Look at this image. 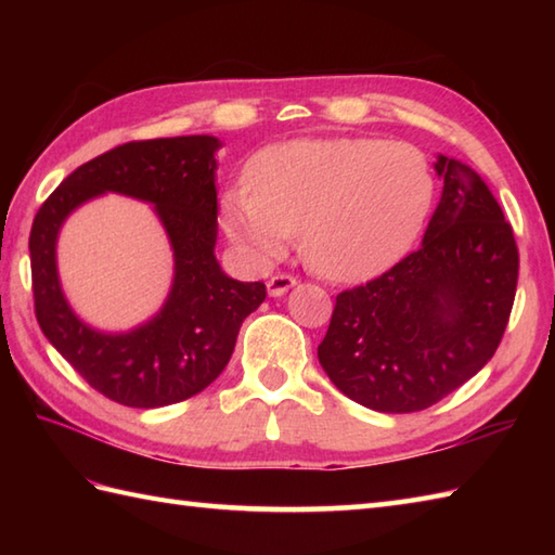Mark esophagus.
<instances>
[{
	"instance_id": "1",
	"label": "esophagus",
	"mask_w": 555,
	"mask_h": 555,
	"mask_svg": "<svg viewBox=\"0 0 555 555\" xmlns=\"http://www.w3.org/2000/svg\"><path fill=\"white\" fill-rule=\"evenodd\" d=\"M296 284H298L296 276H291V274H274V276H271V279L267 281V291H269L271 298H281L288 288H293Z\"/></svg>"
}]
</instances>
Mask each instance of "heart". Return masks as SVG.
Masks as SVG:
<instances>
[{
	"instance_id": "b5f03b06",
	"label": "heart",
	"mask_w": 555,
	"mask_h": 555,
	"mask_svg": "<svg viewBox=\"0 0 555 555\" xmlns=\"http://www.w3.org/2000/svg\"><path fill=\"white\" fill-rule=\"evenodd\" d=\"M250 185L221 199L229 238L271 264L300 231L317 274L360 281L393 264L417 241L436 181L422 150L403 140L312 138L274 145L250 164Z\"/></svg>"
}]
</instances>
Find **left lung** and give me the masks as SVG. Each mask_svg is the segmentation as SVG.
<instances>
[{"label":"left lung","instance_id":"1","mask_svg":"<svg viewBox=\"0 0 555 555\" xmlns=\"http://www.w3.org/2000/svg\"><path fill=\"white\" fill-rule=\"evenodd\" d=\"M441 203L415 253L336 296L317 358L328 379L376 412H417L485 367L517 288L513 227L481 176L439 155Z\"/></svg>","mask_w":555,"mask_h":555}]
</instances>
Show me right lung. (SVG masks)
Instances as JSON below:
<instances>
[{"instance_id":"obj_1","label":"right lung","mask_w":555,"mask_h":555,"mask_svg":"<svg viewBox=\"0 0 555 555\" xmlns=\"http://www.w3.org/2000/svg\"><path fill=\"white\" fill-rule=\"evenodd\" d=\"M211 135L135 140L90 159L44 199L30 229L35 317L47 340L104 398L128 408L181 403L217 379L241 324L267 298L215 257L217 188ZM121 192L156 205L175 247V286L163 312L128 335H102L67 308L55 274V235L78 204Z\"/></svg>"}]
</instances>
